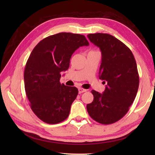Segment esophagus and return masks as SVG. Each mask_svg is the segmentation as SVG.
<instances>
[{"label":"esophagus","instance_id":"1","mask_svg":"<svg viewBox=\"0 0 155 155\" xmlns=\"http://www.w3.org/2000/svg\"><path fill=\"white\" fill-rule=\"evenodd\" d=\"M87 90V89H84V88H78V93L81 94L83 93H84V92H86Z\"/></svg>","mask_w":155,"mask_h":155}]
</instances>
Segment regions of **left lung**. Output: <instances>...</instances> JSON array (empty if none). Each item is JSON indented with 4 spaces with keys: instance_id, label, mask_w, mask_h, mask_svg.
I'll list each match as a JSON object with an SVG mask.
<instances>
[{
    "instance_id": "left-lung-1",
    "label": "left lung",
    "mask_w": 155,
    "mask_h": 155,
    "mask_svg": "<svg viewBox=\"0 0 155 155\" xmlns=\"http://www.w3.org/2000/svg\"><path fill=\"white\" fill-rule=\"evenodd\" d=\"M87 37L101 49L99 78L107 83L103 94L91 91L94 99L87 105V111L98 123L113 124L127 113L135 99L139 85L137 62L130 48L113 36L95 33Z\"/></svg>"
}]
</instances>
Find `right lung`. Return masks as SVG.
<instances>
[{
	"instance_id": "add662e5",
	"label": "right lung",
	"mask_w": 155,
	"mask_h": 155,
	"mask_svg": "<svg viewBox=\"0 0 155 155\" xmlns=\"http://www.w3.org/2000/svg\"><path fill=\"white\" fill-rule=\"evenodd\" d=\"M88 45L84 35L60 32L42 39L29 56L24 72L25 92L32 110L45 123L57 124L68 117L78 91L60 83L61 72L68 68L73 52Z\"/></svg>"
}]
</instances>
